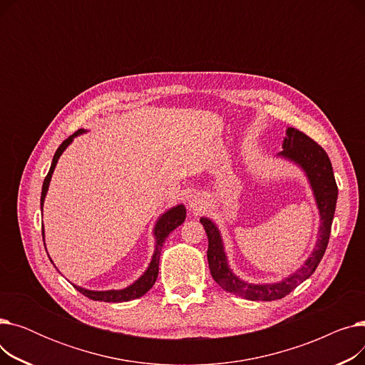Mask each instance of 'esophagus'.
Returning <instances> with one entry per match:
<instances>
[{"label": "esophagus", "instance_id": "1", "mask_svg": "<svg viewBox=\"0 0 365 365\" xmlns=\"http://www.w3.org/2000/svg\"><path fill=\"white\" fill-rule=\"evenodd\" d=\"M205 200H204V197L201 195V194H194V195H190V198L187 200V205H189V208L192 210L194 213H200L201 210H204L205 208Z\"/></svg>", "mask_w": 365, "mask_h": 365}]
</instances>
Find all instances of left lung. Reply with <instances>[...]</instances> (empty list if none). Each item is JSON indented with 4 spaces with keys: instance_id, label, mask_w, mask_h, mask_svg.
<instances>
[{
    "instance_id": "obj_1",
    "label": "left lung",
    "mask_w": 365,
    "mask_h": 365,
    "mask_svg": "<svg viewBox=\"0 0 365 365\" xmlns=\"http://www.w3.org/2000/svg\"><path fill=\"white\" fill-rule=\"evenodd\" d=\"M282 149L284 150H281L277 157L296 164L303 170L304 176L308 178L321 220L314 250L296 272L282 278L281 281L266 284H253L241 279L229 266L222 234L216 223L208 217L200 219L208 238L207 259L210 272L225 292L234 293L247 300L271 302L290 294L299 284L308 279L315 272L330 240L331 223L337 202V185L327 152L309 136H306L304 133L293 127L285 130Z\"/></svg>"
}]
</instances>
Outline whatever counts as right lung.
Here are the masks:
<instances>
[{"instance_id":"1","label":"right lung","mask_w":365,"mask_h":365,"mask_svg":"<svg viewBox=\"0 0 365 365\" xmlns=\"http://www.w3.org/2000/svg\"><path fill=\"white\" fill-rule=\"evenodd\" d=\"M86 133L84 128L75 131L72 136H69L66 140L62 142V145L57 148L54 157H53V161H51V167L47 173V176L44 179V183H43V190H41V212H43V205H44V200H46V195H47V190H48V186H50V180H51V176H53V171L56 168V164L57 161H59L61 155L65 152V149L72 143V140L80 136V134ZM186 219V208L183 204H179V205H175L171 207L170 210H167L165 213H163L155 226H153V238H155V250H153V255H152V259H150V263L148 266V269L143 272V275H140V278H138L136 281H134L133 284H130L128 287H125V289H121V290H105V292H98V290H87V289H83V287L80 285H75L72 284L76 290H78L80 293H83L86 297L91 299V300H96V302H112V303H120V302H128V300H134V299H139L142 297L143 294H146L150 289L152 285L155 284L157 281V277H158V267H160V256H161V250H163V245L167 240V237L170 235V232L175 231V229L178 226H180ZM44 227V226H43ZM43 240H44V229H43ZM44 247H46V242H44ZM51 260V259H50Z\"/></svg>"}]
</instances>
